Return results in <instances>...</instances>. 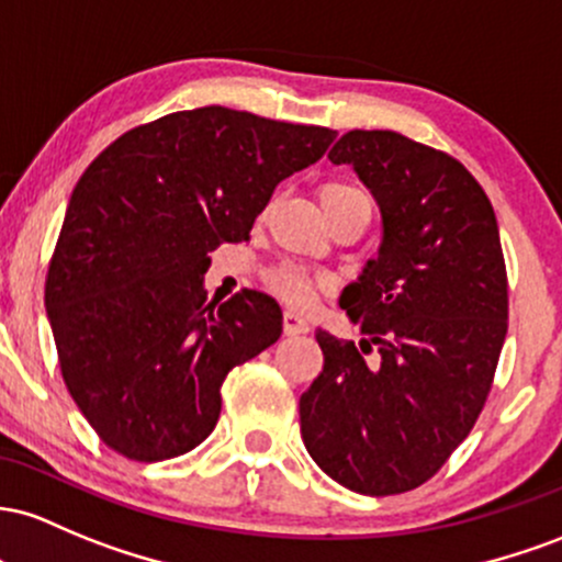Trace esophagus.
<instances>
[{
    "label": "esophagus",
    "instance_id": "1",
    "mask_svg": "<svg viewBox=\"0 0 562 562\" xmlns=\"http://www.w3.org/2000/svg\"><path fill=\"white\" fill-rule=\"evenodd\" d=\"M307 331H311V326H307L297 313L292 311L283 313V334H286V337H297V334H307Z\"/></svg>",
    "mask_w": 562,
    "mask_h": 562
}]
</instances>
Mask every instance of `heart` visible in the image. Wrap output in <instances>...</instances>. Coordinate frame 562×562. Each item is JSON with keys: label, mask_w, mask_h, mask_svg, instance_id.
I'll use <instances>...</instances> for the list:
<instances>
[{"label": "heart", "mask_w": 562, "mask_h": 562, "mask_svg": "<svg viewBox=\"0 0 562 562\" xmlns=\"http://www.w3.org/2000/svg\"><path fill=\"white\" fill-rule=\"evenodd\" d=\"M318 204L324 210L326 220H331L334 214L345 210H356V206H366L371 210V199L363 188L348 186V182H329L318 191ZM268 286L279 294L281 300H286L289 305L294 307H307L318 292H326L331 289V279L326 276H313L305 273L300 268H276L268 273Z\"/></svg>", "instance_id": "b5f03b06"}]
</instances>
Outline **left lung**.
I'll use <instances>...</instances> for the list:
<instances>
[{
  "label": "left lung",
  "instance_id": "1",
  "mask_svg": "<svg viewBox=\"0 0 562 562\" xmlns=\"http://www.w3.org/2000/svg\"><path fill=\"white\" fill-rule=\"evenodd\" d=\"M329 159L374 193L382 244L339 297L361 348L315 334L324 369L300 398V430L331 481L403 494L449 462L494 384L509 311L499 228L481 182L446 150L352 130Z\"/></svg>",
  "mask_w": 562,
  "mask_h": 562
}]
</instances>
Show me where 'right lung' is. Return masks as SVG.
Instances as JSON below:
<instances>
[{"instance_id":"add662e5","label":"right lung","mask_w":562,"mask_h":562,"mask_svg":"<svg viewBox=\"0 0 562 562\" xmlns=\"http://www.w3.org/2000/svg\"><path fill=\"white\" fill-rule=\"evenodd\" d=\"M334 137L206 105L124 132L85 169L44 305L63 382L109 449L164 462L214 430L228 371L270 348L283 318L255 289L206 305L210 251L247 241L276 186Z\"/></svg>"}]
</instances>
